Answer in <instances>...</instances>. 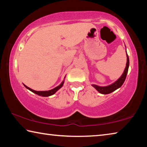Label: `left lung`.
<instances>
[{
    "label": "left lung",
    "mask_w": 147,
    "mask_h": 147,
    "mask_svg": "<svg viewBox=\"0 0 147 147\" xmlns=\"http://www.w3.org/2000/svg\"><path fill=\"white\" fill-rule=\"evenodd\" d=\"M126 57H127V61H126L125 69H124V73H123V74H122L121 76L114 83H113L112 84H111V85L108 86L101 87V86L94 85V84H93L92 86L94 87V88H95L96 90L99 92V93H102V94H104L112 93L113 91H115L116 89H117L118 88H121L122 85L123 84V83L124 82V81H125L126 77V75H127L128 71L129 63H129V58H128L127 53H126Z\"/></svg>",
    "instance_id": "8db88e82"
}]
</instances>
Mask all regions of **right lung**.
Here are the masks:
<instances>
[{
    "instance_id": "add662e5",
    "label": "right lung",
    "mask_w": 147,
    "mask_h": 147,
    "mask_svg": "<svg viewBox=\"0 0 147 147\" xmlns=\"http://www.w3.org/2000/svg\"><path fill=\"white\" fill-rule=\"evenodd\" d=\"M63 83H64V80L62 82L60 85H59L58 86L56 87L55 88L51 89V90H49V91H35V90H33V89H32L31 88H28V87H27L26 86L24 85V86H25L26 88L29 89L30 91H31L32 92H33V93H36L37 94H38V95H39V96H49L53 95V94H54V93H55L57 91L59 90V89H60L62 86H63Z\"/></svg>"
}]
</instances>
